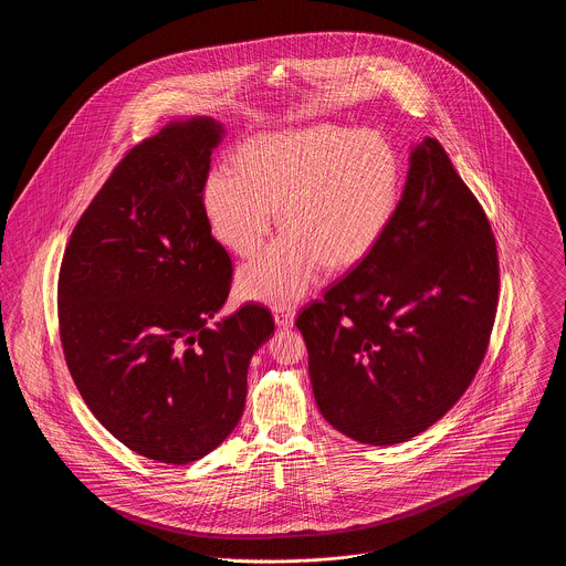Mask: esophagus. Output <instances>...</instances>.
I'll use <instances>...</instances> for the list:
<instances>
[{
	"instance_id": "esophagus-1",
	"label": "esophagus",
	"mask_w": 566,
	"mask_h": 566,
	"mask_svg": "<svg viewBox=\"0 0 566 566\" xmlns=\"http://www.w3.org/2000/svg\"><path fill=\"white\" fill-rule=\"evenodd\" d=\"M273 321L282 328H289L295 323V310L291 305H275L273 307Z\"/></svg>"
}]
</instances>
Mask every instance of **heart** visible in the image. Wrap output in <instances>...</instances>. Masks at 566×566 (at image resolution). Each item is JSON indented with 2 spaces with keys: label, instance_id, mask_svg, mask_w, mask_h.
Here are the masks:
<instances>
[{
  "label": "heart",
  "instance_id": "heart-1",
  "mask_svg": "<svg viewBox=\"0 0 566 566\" xmlns=\"http://www.w3.org/2000/svg\"><path fill=\"white\" fill-rule=\"evenodd\" d=\"M238 171L214 167L203 208L220 243L252 256L275 224L286 231L238 273L240 295L289 305L328 270H350L386 235L401 195L395 148L371 132L312 127L259 135L238 153Z\"/></svg>",
  "mask_w": 566,
  "mask_h": 566
}]
</instances>
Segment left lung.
Instances as JSON below:
<instances>
[{
  "label": "left lung",
  "mask_w": 566,
  "mask_h": 566,
  "mask_svg": "<svg viewBox=\"0 0 566 566\" xmlns=\"http://www.w3.org/2000/svg\"><path fill=\"white\" fill-rule=\"evenodd\" d=\"M496 305L490 222L427 137L381 242L296 318L324 420L369 446L427 431L478 374Z\"/></svg>",
  "instance_id": "8db88e82"
}]
</instances>
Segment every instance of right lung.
<instances>
[{
  "label": "right lung",
  "instance_id": "obj_1",
  "mask_svg": "<svg viewBox=\"0 0 566 566\" xmlns=\"http://www.w3.org/2000/svg\"><path fill=\"white\" fill-rule=\"evenodd\" d=\"M224 127L171 120L127 153L72 231L59 273L65 363L93 416L142 457L189 464L238 427L271 312L222 310L233 265L203 185Z\"/></svg>",
  "mask_w": 566,
  "mask_h": 566
}]
</instances>
